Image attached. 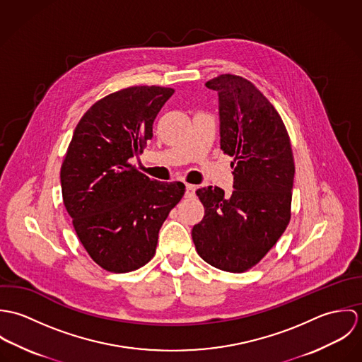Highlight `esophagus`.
<instances>
[{"mask_svg": "<svg viewBox=\"0 0 362 362\" xmlns=\"http://www.w3.org/2000/svg\"><path fill=\"white\" fill-rule=\"evenodd\" d=\"M195 191H197L195 185L187 184V187H185V197H187V198H194V197H195Z\"/></svg>", "mask_w": 362, "mask_h": 362, "instance_id": "esophagus-1", "label": "esophagus"}]
</instances>
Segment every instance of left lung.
<instances>
[{
  "mask_svg": "<svg viewBox=\"0 0 362 362\" xmlns=\"http://www.w3.org/2000/svg\"><path fill=\"white\" fill-rule=\"evenodd\" d=\"M206 88L218 95L220 148L235 157L234 191H197L205 216L192 240L209 264L241 273L270 251L290 221L294 157L281 117L250 81L226 74Z\"/></svg>",
  "mask_w": 362,
  "mask_h": 362,
  "instance_id": "1",
  "label": "left lung"
}]
</instances>
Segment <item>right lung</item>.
Masks as SVG:
<instances>
[{"mask_svg": "<svg viewBox=\"0 0 362 362\" xmlns=\"http://www.w3.org/2000/svg\"><path fill=\"white\" fill-rule=\"evenodd\" d=\"M174 89L132 86L93 104L78 122L61 167L62 199L79 241L108 272L153 258L160 227L185 192L152 181L129 160L153 138L156 115Z\"/></svg>", "mask_w": 362, "mask_h": 362, "instance_id": "1", "label": "right lung"}]
</instances>
